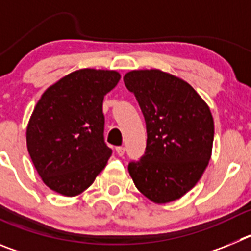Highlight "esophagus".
<instances>
[{
    "label": "esophagus",
    "instance_id": "obj_1",
    "mask_svg": "<svg viewBox=\"0 0 251 251\" xmlns=\"http://www.w3.org/2000/svg\"><path fill=\"white\" fill-rule=\"evenodd\" d=\"M115 152H117V154H118V156H123L124 154V152H126V148L124 147H115Z\"/></svg>",
    "mask_w": 251,
    "mask_h": 251
}]
</instances>
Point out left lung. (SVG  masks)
I'll return each instance as SVG.
<instances>
[{"mask_svg": "<svg viewBox=\"0 0 251 251\" xmlns=\"http://www.w3.org/2000/svg\"><path fill=\"white\" fill-rule=\"evenodd\" d=\"M123 80L136 97L147 128L146 152L129 162L130 177L153 202L177 200L196 185L211 157L210 108L190 84L157 69L133 70Z\"/></svg>", "mask_w": 251, "mask_h": 251, "instance_id": "left-lung-1", "label": "left lung"}]
</instances>
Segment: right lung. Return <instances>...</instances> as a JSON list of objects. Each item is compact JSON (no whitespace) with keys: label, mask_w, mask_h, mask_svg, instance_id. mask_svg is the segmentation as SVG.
Masks as SVG:
<instances>
[{"label":"right lung","mask_w":251,"mask_h":251,"mask_svg":"<svg viewBox=\"0 0 251 251\" xmlns=\"http://www.w3.org/2000/svg\"><path fill=\"white\" fill-rule=\"evenodd\" d=\"M114 70L81 69L60 79L35 106L26 142L44 183L76 196L94 182L112 150L104 142L103 99L118 84Z\"/></svg>","instance_id":"add662e5"}]
</instances>
